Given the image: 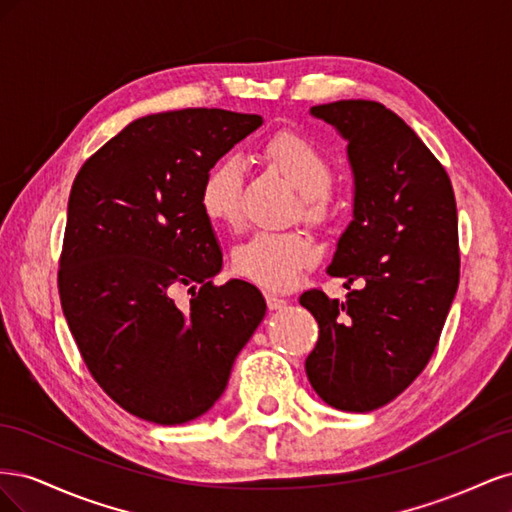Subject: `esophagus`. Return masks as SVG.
<instances>
[{
  "instance_id": "1",
  "label": "esophagus",
  "mask_w": 512,
  "mask_h": 512,
  "mask_svg": "<svg viewBox=\"0 0 512 512\" xmlns=\"http://www.w3.org/2000/svg\"><path fill=\"white\" fill-rule=\"evenodd\" d=\"M265 299H267L269 309H282L288 303L284 297H280V294H275V292H265Z\"/></svg>"
}]
</instances>
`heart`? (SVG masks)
<instances>
[{
  "instance_id": "1",
  "label": "heart",
  "mask_w": 512,
  "mask_h": 512,
  "mask_svg": "<svg viewBox=\"0 0 512 512\" xmlns=\"http://www.w3.org/2000/svg\"><path fill=\"white\" fill-rule=\"evenodd\" d=\"M258 156L299 192V215L322 224L331 215V164L307 136L282 130L260 145ZM243 170L235 158H222L209 166L200 183V207L207 218L232 228L241 220ZM318 243L303 230L256 232L232 252V267L247 280L273 290L290 288L303 269L316 265Z\"/></svg>"
}]
</instances>
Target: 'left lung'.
I'll list each match as a JSON object with an SVG mask.
<instances>
[{"instance_id": "obj_1", "label": "left lung", "mask_w": 512, "mask_h": 512, "mask_svg": "<svg viewBox=\"0 0 512 512\" xmlns=\"http://www.w3.org/2000/svg\"><path fill=\"white\" fill-rule=\"evenodd\" d=\"M348 141L354 218L329 267L346 301L301 294L318 322L307 378L329 406L371 412L429 363L459 286L457 207L444 166L391 108L374 100L312 106Z\"/></svg>"}]
</instances>
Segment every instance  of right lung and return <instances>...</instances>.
Masks as SVG:
<instances>
[{"label": "right lung", "instance_id": "obj_1", "mask_svg": "<svg viewBox=\"0 0 512 512\" xmlns=\"http://www.w3.org/2000/svg\"><path fill=\"white\" fill-rule=\"evenodd\" d=\"M260 123L224 108L147 115L102 145L72 183L61 309L102 391L149 423L205 414L265 318L254 284L211 282L222 252L200 207L209 166ZM181 285L193 294L188 308L172 299Z\"/></svg>", "mask_w": 512, "mask_h": 512}]
</instances>
